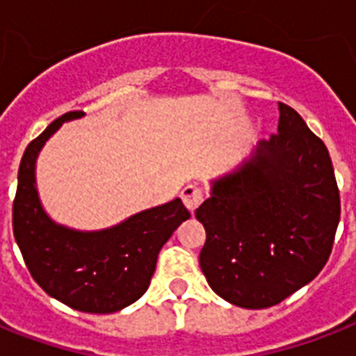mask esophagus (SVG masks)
Masks as SVG:
<instances>
[{
    "label": "esophagus",
    "instance_id": "obj_1",
    "mask_svg": "<svg viewBox=\"0 0 356 356\" xmlns=\"http://www.w3.org/2000/svg\"><path fill=\"white\" fill-rule=\"evenodd\" d=\"M181 197H183L184 207H186L190 212H193V210L201 204V201H203V190L199 186H195V184H186V186L183 188V192H181Z\"/></svg>",
    "mask_w": 356,
    "mask_h": 356
}]
</instances>
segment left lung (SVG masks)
I'll use <instances>...</instances> for the list:
<instances>
[{
  "label": "left lung",
  "instance_id": "obj_1",
  "mask_svg": "<svg viewBox=\"0 0 356 356\" xmlns=\"http://www.w3.org/2000/svg\"><path fill=\"white\" fill-rule=\"evenodd\" d=\"M278 133L210 181L195 210L207 230L199 265L232 305L265 309L313 282L327 263L340 195L325 144L278 104Z\"/></svg>",
  "mask_w": 356,
  "mask_h": 356
}]
</instances>
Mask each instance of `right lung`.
I'll return each instance as SVG.
<instances>
[{
    "label": "right lung",
    "mask_w": 356,
    "mask_h": 356,
    "mask_svg": "<svg viewBox=\"0 0 356 356\" xmlns=\"http://www.w3.org/2000/svg\"><path fill=\"white\" fill-rule=\"evenodd\" d=\"M83 115L65 113L27 146L19 163L13 228L25 265L49 296L82 313L108 314L148 291L161 248L190 212L175 197L102 230L56 223L40 199L36 161L63 122Z\"/></svg>",
    "instance_id": "add662e5"
}]
</instances>
